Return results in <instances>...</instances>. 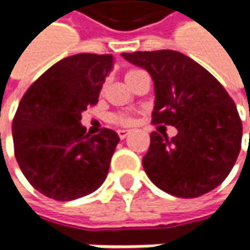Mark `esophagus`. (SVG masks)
I'll return each mask as SVG.
<instances>
[{"mask_svg":"<svg viewBox=\"0 0 250 250\" xmlns=\"http://www.w3.org/2000/svg\"><path fill=\"white\" fill-rule=\"evenodd\" d=\"M117 133H118L120 139H125V138H126V136H128V135H129V133H130V130H128V129H118V132H117Z\"/></svg>","mask_w":250,"mask_h":250,"instance_id":"obj_1","label":"esophagus"}]
</instances>
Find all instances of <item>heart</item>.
I'll list each match as a JSON object with an SVG mask.
<instances>
[{
  "mask_svg": "<svg viewBox=\"0 0 250 250\" xmlns=\"http://www.w3.org/2000/svg\"><path fill=\"white\" fill-rule=\"evenodd\" d=\"M138 71H139V69H130V71L126 72V76H129L132 73L138 72ZM112 121H114L115 124H120V125H130L133 118H132V115H129V114H117V115L112 117Z\"/></svg>",
  "mask_w": 250,
  "mask_h": 250,
  "instance_id": "1",
  "label": "heart"
}]
</instances>
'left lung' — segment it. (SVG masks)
I'll list each match as a JSON object with an SVG mask.
<instances>
[{
	"instance_id": "obj_1",
	"label": "left lung",
	"mask_w": 250,
	"mask_h": 250,
	"mask_svg": "<svg viewBox=\"0 0 250 250\" xmlns=\"http://www.w3.org/2000/svg\"><path fill=\"white\" fill-rule=\"evenodd\" d=\"M154 82L153 124L172 125L177 136L151 132L143 168L150 181L172 196L197 197L231 172L242 140L235 103L211 73L172 50L122 53Z\"/></svg>"
}]
</instances>
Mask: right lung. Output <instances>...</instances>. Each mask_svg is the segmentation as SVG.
I'll list each match as a JSON object with an SVG mask.
<instances>
[{
	"label": "right lung",
	"instance_id": "right-lung-1",
	"mask_svg": "<svg viewBox=\"0 0 250 250\" xmlns=\"http://www.w3.org/2000/svg\"><path fill=\"white\" fill-rule=\"evenodd\" d=\"M114 66L111 54L66 57L36 81L12 122L15 157L30 185L60 202L101 187L120 138L114 130L86 133L82 112L99 101Z\"/></svg>",
	"mask_w": 250,
	"mask_h": 250
}]
</instances>
